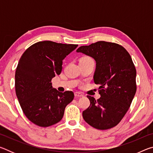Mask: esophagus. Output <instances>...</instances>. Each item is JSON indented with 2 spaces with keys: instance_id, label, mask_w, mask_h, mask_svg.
Masks as SVG:
<instances>
[{
  "instance_id": "34e87169",
  "label": "esophagus",
  "mask_w": 153,
  "mask_h": 153,
  "mask_svg": "<svg viewBox=\"0 0 153 153\" xmlns=\"http://www.w3.org/2000/svg\"><path fill=\"white\" fill-rule=\"evenodd\" d=\"M75 97H76V98H80V97H82L83 95L82 93H80V92H75Z\"/></svg>"
}]
</instances>
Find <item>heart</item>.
<instances>
[{"mask_svg": "<svg viewBox=\"0 0 153 153\" xmlns=\"http://www.w3.org/2000/svg\"><path fill=\"white\" fill-rule=\"evenodd\" d=\"M80 60H92V59L91 58L88 57V56H85V57L82 58Z\"/></svg>", "mask_w": 153, "mask_h": 153, "instance_id": "obj_1", "label": "heart"}]
</instances>
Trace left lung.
Masks as SVG:
<instances>
[{
	"label": "left lung",
	"instance_id": "8db88e82",
	"mask_svg": "<svg viewBox=\"0 0 153 153\" xmlns=\"http://www.w3.org/2000/svg\"><path fill=\"white\" fill-rule=\"evenodd\" d=\"M96 61L94 82L100 85V98L90 96L83 111L86 123L98 129L112 128L128 111L136 92V70L128 52L118 44L99 41L77 49Z\"/></svg>",
	"mask_w": 153,
	"mask_h": 153
}]
</instances>
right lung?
Segmentation results:
<instances>
[{
    "label": "right lung",
    "mask_w": 153,
    "mask_h": 153,
    "mask_svg": "<svg viewBox=\"0 0 153 153\" xmlns=\"http://www.w3.org/2000/svg\"><path fill=\"white\" fill-rule=\"evenodd\" d=\"M77 46L41 41L21 56L15 71V92L23 112L36 125L48 127L59 122L73 100V92H59L51 79L61 74L63 60Z\"/></svg>",
    "instance_id": "right-lung-1"
}]
</instances>
